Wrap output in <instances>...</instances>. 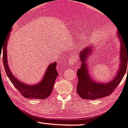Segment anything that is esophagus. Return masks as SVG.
Segmentation results:
<instances>
[{"label": "esophagus", "mask_w": 128, "mask_h": 128, "mask_svg": "<svg viewBox=\"0 0 128 128\" xmlns=\"http://www.w3.org/2000/svg\"><path fill=\"white\" fill-rule=\"evenodd\" d=\"M68 61L72 65H74L75 62H76V58L74 56L70 57V58H68Z\"/></svg>", "instance_id": "1"}]
</instances>
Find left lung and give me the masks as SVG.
<instances>
[{"mask_svg":"<svg viewBox=\"0 0 128 128\" xmlns=\"http://www.w3.org/2000/svg\"><path fill=\"white\" fill-rule=\"evenodd\" d=\"M119 31V30H118ZM118 31L117 36L120 39L121 42L120 48V65L117 74L114 78L107 83H98L91 78L88 73V68L86 63L87 58L92 55L93 46L86 47L80 53V62L82 65L80 68L77 70L78 84L76 90L78 94L84 99L94 100L97 98H102L109 96L112 93L115 88L119 86L120 83L123 78L124 75L128 70V44H125L122 36L120 31Z\"/></svg>","mask_w":128,"mask_h":128,"instance_id":"obj_1","label":"left lung"}]
</instances>
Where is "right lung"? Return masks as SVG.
Here are the masks:
<instances>
[{
  "label": "right lung",
  "mask_w": 128,
  "mask_h": 128,
  "mask_svg": "<svg viewBox=\"0 0 128 128\" xmlns=\"http://www.w3.org/2000/svg\"><path fill=\"white\" fill-rule=\"evenodd\" d=\"M9 34H8V36L4 43L3 57H2L5 70H6L7 76L10 79L14 87L26 98H36V99H44L47 98L52 94L54 81L58 76V72L56 71V63L54 62V63H51L48 66L46 73L42 80L40 83L36 85L30 86V85H27L22 82H20L18 79H17V78H16V76L13 75L11 70H10L8 66L7 45Z\"/></svg>",
  "instance_id": "1"
}]
</instances>
